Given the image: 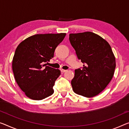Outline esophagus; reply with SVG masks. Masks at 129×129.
<instances>
[{
	"mask_svg": "<svg viewBox=\"0 0 129 129\" xmlns=\"http://www.w3.org/2000/svg\"><path fill=\"white\" fill-rule=\"evenodd\" d=\"M60 71H61V72H62V73H64V72H66L67 70H64V69H60Z\"/></svg>",
	"mask_w": 129,
	"mask_h": 129,
	"instance_id": "esophagus-1",
	"label": "esophagus"
}]
</instances>
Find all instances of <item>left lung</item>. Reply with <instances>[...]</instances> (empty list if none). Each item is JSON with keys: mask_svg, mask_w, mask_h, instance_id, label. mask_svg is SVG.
<instances>
[{"mask_svg": "<svg viewBox=\"0 0 129 129\" xmlns=\"http://www.w3.org/2000/svg\"><path fill=\"white\" fill-rule=\"evenodd\" d=\"M69 40L78 59L84 65L75 70L71 80L73 91L92 98L100 93L112 80L116 67L115 58L108 43L90 31L71 33Z\"/></svg>", "mask_w": 129, "mask_h": 129, "instance_id": "left-lung-1", "label": "left lung"}]
</instances>
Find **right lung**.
I'll use <instances>...</instances> for the list:
<instances>
[{
    "label": "right lung",
    "instance_id": "right-lung-1",
    "mask_svg": "<svg viewBox=\"0 0 129 129\" xmlns=\"http://www.w3.org/2000/svg\"><path fill=\"white\" fill-rule=\"evenodd\" d=\"M65 36L62 33L37 34L18 45L12 67L17 84L29 98L43 100L54 92L53 86L60 71L45 63L53 58L55 49Z\"/></svg>",
    "mask_w": 129,
    "mask_h": 129
}]
</instances>
